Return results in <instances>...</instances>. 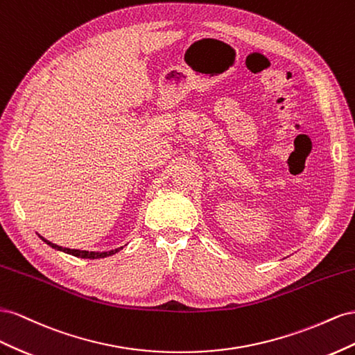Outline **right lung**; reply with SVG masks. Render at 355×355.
Segmentation results:
<instances>
[{
	"mask_svg": "<svg viewBox=\"0 0 355 355\" xmlns=\"http://www.w3.org/2000/svg\"><path fill=\"white\" fill-rule=\"evenodd\" d=\"M40 238H42V239L46 242L47 245H50V247L55 248V250L64 251V252H67V254H73V256H76V257H82V259H101V257H108V256H113V254H116V252H117L119 250L123 248V247H120V248L111 250V251H104V252L83 251V250H71V248H64V247H59V245H56V244H52V242L47 241V239H44L43 236H40Z\"/></svg>",
	"mask_w": 355,
	"mask_h": 355,
	"instance_id": "1",
	"label": "right lung"
}]
</instances>
